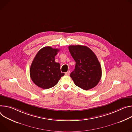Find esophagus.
I'll list each match as a JSON object with an SVG mask.
<instances>
[{
    "label": "esophagus",
    "instance_id": "34e87169",
    "mask_svg": "<svg viewBox=\"0 0 132 132\" xmlns=\"http://www.w3.org/2000/svg\"><path fill=\"white\" fill-rule=\"evenodd\" d=\"M70 71H68V72H65V75H66V76H69V75H70Z\"/></svg>",
    "mask_w": 132,
    "mask_h": 132
}]
</instances>
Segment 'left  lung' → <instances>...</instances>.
Here are the masks:
<instances>
[{
	"mask_svg": "<svg viewBox=\"0 0 132 132\" xmlns=\"http://www.w3.org/2000/svg\"><path fill=\"white\" fill-rule=\"evenodd\" d=\"M69 50L76 62L70 77L77 86L84 90L93 88L102 76L101 67L97 56L85 46H70Z\"/></svg>",
	"mask_w": 132,
	"mask_h": 132,
	"instance_id": "obj_1",
	"label": "left lung"
}]
</instances>
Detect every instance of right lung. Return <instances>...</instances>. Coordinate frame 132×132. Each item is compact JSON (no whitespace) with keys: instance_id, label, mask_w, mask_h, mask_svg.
I'll list each match as a JSON object with an SVG mask.
<instances>
[{"instance_id":"obj_1","label":"right lung","mask_w":132,"mask_h":132,"mask_svg":"<svg viewBox=\"0 0 132 132\" xmlns=\"http://www.w3.org/2000/svg\"><path fill=\"white\" fill-rule=\"evenodd\" d=\"M59 49L45 47L36 55L30 69V76L33 82L43 89L55 85L64 75L60 70V63L55 62V56Z\"/></svg>"}]
</instances>
